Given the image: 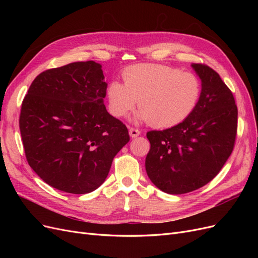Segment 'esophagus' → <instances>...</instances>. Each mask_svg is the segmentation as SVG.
<instances>
[{"label": "esophagus", "mask_w": 258, "mask_h": 258, "mask_svg": "<svg viewBox=\"0 0 258 258\" xmlns=\"http://www.w3.org/2000/svg\"><path fill=\"white\" fill-rule=\"evenodd\" d=\"M129 135H130L131 138H137V137H139L140 135H141V131H140L139 129L130 128V129H129Z\"/></svg>", "instance_id": "1"}]
</instances>
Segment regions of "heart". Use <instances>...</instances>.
<instances>
[{"mask_svg":"<svg viewBox=\"0 0 258 258\" xmlns=\"http://www.w3.org/2000/svg\"><path fill=\"white\" fill-rule=\"evenodd\" d=\"M124 84L112 81L106 88L107 106L117 117H126L139 103L136 122L171 128L188 118L201 96V83L190 72L161 64H137L122 73Z\"/></svg>","mask_w":258,"mask_h":258,"instance_id":"obj_1","label":"heart"}]
</instances>
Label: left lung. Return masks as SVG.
<instances>
[{"label": "left lung", "mask_w": 258, "mask_h": 258, "mask_svg": "<svg viewBox=\"0 0 258 258\" xmlns=\"http://www.w3.org/2000/svg\"><path fill=\"white\" fill-rule=\"evenodd\" d=\"M201 81L199 102L188 118L162 131H148L146 173L162 191L181 195L205 186L218 174L233 150L238 108L214 70L192 63Z\"/></svg>", "instance_id": "left-lung-1"}]
</instances>
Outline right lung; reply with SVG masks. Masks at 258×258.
I'll return each mask as SVG.
<instances>
[{
  "mask_svg": "<svg viewBox=\"0 0 258 258\" xmlns=\"http://www.w3.org/2000/svg\"><path fill=\"white\" fill-rule=\"evenodd\" d=\"M102 66L79 61L36 76L23 99L19 128L30 167L61 191L87 194L103 184L128 129L104 105Z\"/></svg>",
  "mask_w": 258,
  "mask_h": 258,
  "instance_id": "right-lung-1",
  "label": "right lung"
}]
</instances>
